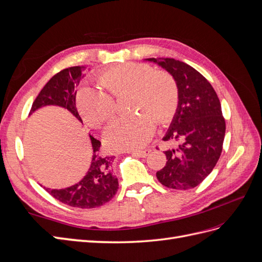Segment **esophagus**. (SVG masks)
I'll return each instance as SVG.
<instances>
[{
	"label": "esophagus",
	"mask_w": 262,
	"mask_h": 262,
	"mask_svg": "<svg viewBox=\"0 0 262 262\" xmlns=\"http://www.w3.org/2000/svg\"><path fill=\"white\" fill-rule=\"evenodd\" d=\"M132 155L134 156H138V157H146L149 153H150V149H145V150H133L131 152Z\"/></svg>",
	"instance_id": "obj_1"
}]
</instances>
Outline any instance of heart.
<instances>
[{
  "label": "heart",
  "mask_w": 262,
  "mask_h": 262,
  "mask_svg": "<svg viewBox=\"0 0 262 262\" xmlns=\"http://www.w3.org/2000/svg\"><path fill=\"white\" fill-rule=\"evenodd\" d=\"M107 91L83 85L76 94V106L82 116L94 125H99L115 113L114 98L130 95V112L140 113L128 118H118L104 132L105 145L109 150H137L152 137L155 120L168 123L175 116L179 90L177 82L165 71H154L144 63L123 64L102 71L97 76Z\"/></svg>",
  "instance_id": "1"
}]
</instances>
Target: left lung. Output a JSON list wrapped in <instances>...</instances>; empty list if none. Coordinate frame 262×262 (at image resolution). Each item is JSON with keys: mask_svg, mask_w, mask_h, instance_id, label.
Returning <instances> with one entry per match:
<instances>
[{"mask_svg": "<svg viewBox=\"0 0 262 262\" xmlns=\"http://www.w3.org/2000/svg\"><path fill=\"white\" fill-rule=\"evenodd\" d=\"M144 61L160 66L175 78L179 102L164 141L178 144L165 150V167L156 172L165 187L177 190L194 188L216 165L225 137L221 102L212 85L187 63L171 58Z\"/></svg>", "mask_w": 262, "mask_h": 262, "instance_id": "1", "label": "left lung"}]
</instances>
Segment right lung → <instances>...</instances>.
<instances>
[{
  "mask_svg": "<svg viewBox=\"0 0 262 262\" xmlns=\"http://www.w3.org/2000/svg\"><path fill=\"white\" fill-rule=\"evenodd\" d=\"M86 67H72L64 69L51 77L39 93L30 109V114L46 106H59L68 109L78 121L83 123L76 109L75 87L85 75ZM92 144V162L86 175L77 184L64 189H45L53 198L70 207L93 209L110 201L118 191V178L114 175V156L101 154L100 141L90 134Z\"/></svg>",
  "mask_w": 262,
  "mask_h": 262,
  "instance_id": "1",
  "label": "right lung"
}]
</instances>
